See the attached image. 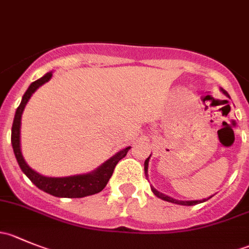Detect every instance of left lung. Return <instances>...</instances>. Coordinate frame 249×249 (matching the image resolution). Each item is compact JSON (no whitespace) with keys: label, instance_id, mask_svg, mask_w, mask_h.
<instances>
[{"label":"left lung","instance_id":"obj_1","mask_svg":"<svg viewBox=\"0 0 249 249\" xmlns=\"http://www.w3.org/2000/svg\"><path fill=\"white\" fill-rule=\"evenodd\" d=\"M222 91H223V94L227 95V96L229 97V94H228V92L225 91V90H223V89H222ZM149 158H150V157H149ZM149 158H147V159H145V161H144V173H145V177H148V162H149ZM150 188H152V192L154 193V195H157V196L159 197V199L165 200V201H169V202H172V203H176V205H182V206H193V205H196V203L205 202L206 200H208V199H210V197H212V196H210V197H208V199L193 200V201H180V200L172 199V197H170V196H167V195L162 194V193L158 192V190H157V189H154V188H153V187H150Z\"/></svg>","mask_w":249,"mask_h":249}]
</instances>
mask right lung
Listing matches in <instances>:
<instances>
[{
    "label": "right lung",
    "mask_w": 249,
    "mask_h": 249,
    "mask_svg": "<svg viewBox=\"0 0 249 249\" xmlns=\"http://www.w3.org/2000/svg\"><path fill=\"white\" fill-rule=\"evenodd\" d=\"M52 76L53 72H48L42 78L31 83L29 89L26 90V92L22 96L19 107L16 110L13 126H12V145H13L14 155L17 158V161L19 164L21 171L27 176V178L38 189L43 190V192L53 195V196L76 199V197H84L89 196V195L97 194V193H100L106 187L109 178L112 177L115 165L119 162V160H122L126 155L130 147H126L125 149L118 152L110 159L105 161L101 166L97 167L95 171L90 173H84V175L69 176V177H46V176L39 175L38 172L32 170L26 164V161H25L24 157L21 154V148H20V126H21L22 112H24L25 106H26L27 101L32 96V94L41 85L47 83L52 78Z\"/></svg>",
    "instance_id": "add662e5"
}]
</instances>
